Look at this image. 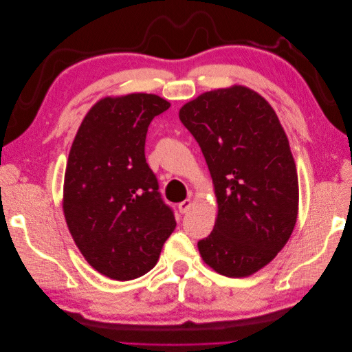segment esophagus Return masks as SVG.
I'll return each mask as SVG.
<instances>
[{"label": "esophagus", "instance_id": "esophagus-1", "mask_svg": "<svg viewBox=\"0 0 352 352\" xmlns=\"http://www.w3.org/2000/svg\"><path fill=\"white\" fill-rule=\"evenodd\" d=\"M190 206H192V199H189V198H186L185 201H182V202H179V206H177V208H179V211H180V212H182V214H185V212H188V211H189Z\"/></svg>", "mask_w": 352, "mask_h": 352}]
</instances>
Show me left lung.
<instances>
[{"label":"left lung","mask_w":352,"mask_h":352,"mask_svg":"<svg viewBox=\"0 0 352 352\" xmlns=\"http://www.w3.org/2000/svg\"><path fill=\"white\" fill-rule=\"evenodd\" d=\"M214 184L219 214L198 242L202 260L228 278L269 264L291 238L298 214V175L272 105L245 87L204 92L179 111Z\"/></svg>","instance_id":"obj_1"}]
</instances>
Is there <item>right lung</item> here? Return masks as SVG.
Listing matches in <instances>:
<instances>
[{
  "label": "right lung",
  "instance_id": "right-lung-1",
  "mask_svg": "<svg viewBox=\"0 0 352 352\" xmlns=\"http://www.w3.org/2000/svg\"><path fill=\"white\" fill-rule=\"evenodd\" d=\"M170 102L153 94L104 98L85 116L65 175L69 230L95 270L114 280L150 272L176 228L145 160V138Z\"/></svg>",
  "mask_w": 352,
  "mask_h": 352
}]
</instances>
